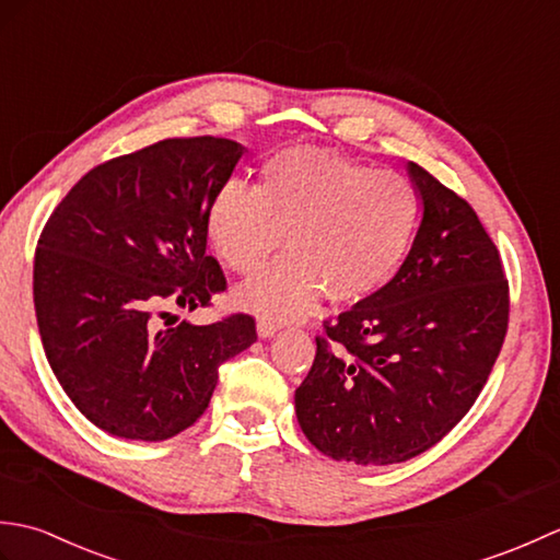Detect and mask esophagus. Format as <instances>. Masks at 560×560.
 <instances>
[{"mask_svg": "<svg viewBox=\"0 0 560 560\" xmlns=\"http://www.w3.org/2000/svg\"><path fill=\"white\" fill-rule=\"evenodd\" d=\"M279 331V323H273V319H267V317H259L257 319V335L261 337V339H267V337H273Z\"/></svg>", "mask_w": 560, "mask_h": 560, "instance_id": "1", "label": "esophagus"}]
</instances>
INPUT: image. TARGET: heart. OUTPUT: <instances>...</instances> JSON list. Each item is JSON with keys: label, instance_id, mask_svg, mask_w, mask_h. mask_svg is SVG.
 Wrapping results in <instances>:
<instances>
[{"label": "heart", "instance_id": "b5f03b06", "mask_svg": "<svg viewBox=\"0 0 560 560\" xmlns=\"http://www.w3.org/2000/svg\"><path fill=\"white\" fill-rule=\"evenodd\" d=\"M421 225V195L399 173L377 171L319 149H289L269 159L257 187L229 180L213 195L207 233L225 267L253 277L237 303L269 319L311 313L327 293L355 303L380 291L411 253Z\"/></svg>", "mask_w": 560, "mask_h": 560}]
</instances>
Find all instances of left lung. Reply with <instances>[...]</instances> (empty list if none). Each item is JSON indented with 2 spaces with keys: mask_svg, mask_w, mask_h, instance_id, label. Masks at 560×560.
Returning a JSON list of instances; mask_svg holds the SVG:
<instances>
[{
  "mask_svg": "<svg viewBox=\"0 0 560 560\" xmlns=\"http://www.w3.org/2000/svg\"><path fill=\"white\" fill-rule=\"evenodd\" d=\"M411 253L383 289L325 323L295 389L305 438L331 459L397 464L440 443L477 401L501 353L510 289L467 199L421 165Z\"/></svg>",
  "mask_w": 560,
  "mask_h": 560,
  "instance_id": "1",
  "label": "left lung"
}]
</instances>
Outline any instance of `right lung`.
<instances>
[{
    "label": "right lung",
    "mask_w": 560,
    "mask_h": 560,
    "mask_svg": "<svg viewBox=\"0 0 560 560\" xmlns=\"http://www.w3.org/2000/svg\"><path fill=\"white\" fill-rule=\"evenodd\" d=\"M241 156L221 137L156 141L89 171L45 223L33 261L43 349L67 397L105 433L185 431L209 407L219 365L257 339L245 313L161 329L168 307H207L225 291L207 253V213Z\"/></svg>",
    "instance_id": "1"
}]
</instances>
